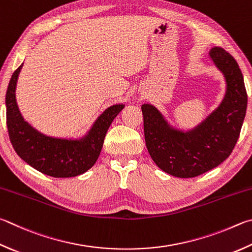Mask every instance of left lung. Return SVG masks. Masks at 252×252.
Masks as SVG:
<instances>
[{
    "instance_id": "8db88e82",
    "label": "left lung",
    "mask_w": 252,
    "mask_h": 252,
    "mask_svg": "<svg viewBox=\"0 0 252 252\" xmlns=\"http://www.w3.org/2000/svg\"><path fill=\"white\" fill-rule=\"evenodd\" d=\"M226 80V94L217 109L187 131L172 126L161 111L142 104L144 138L154 163L170 175L190 178L213 170L231 154L247 110V91L235 58L221 47L209 50Z\"/></svg>"
}]
</instances>
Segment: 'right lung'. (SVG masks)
Segmentation results:
<instances>
[{
    "mask_svg": "<svg viewBox=\"0 0 252 252\" xmlns=\"http://www.w3.org/2000/svg\"><path fill=\"white\" fill-rule=\"evenodd\" d=\"M22 67L23 63L12 75L5 97L6 125L15 152L23 161L45 175L72 177L84 174L97 162L109 126L125 104H113L106 109L80 139L45 135L25 121L18 109L15 90Z\"/></svg>",
    "mask_w": 252,
    "mask_h": 252,
    "instance_id": "add662e5",
    "label": "right lung"
}]
</instances>
